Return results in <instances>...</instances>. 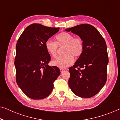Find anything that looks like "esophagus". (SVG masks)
I'll use <instances>...</instances> for the list:
<instances>
[{"instance_id": "esophagus-1", "label": "esophagus", "mask_w": 120, "mask_h": 120, "mask_svg": "<svg viewBox=\"0 0 120 120\" xmlns=\"http://www.w3.org/2000/svg\"><path fill=\"white\" fill-rule=\"evenodd\" d=\"M64 70H65L64 69L60 68V72H61V73H62V72H63V71H64Z\"/></svg>"}]
</instances>
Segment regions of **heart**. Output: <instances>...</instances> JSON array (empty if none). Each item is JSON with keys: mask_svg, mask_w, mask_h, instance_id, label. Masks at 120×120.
Returning <instances> with one entry per match:
<instances>
[{"mask_svg": "<svg viewBox=\"0 0 120 120\" xmlns=\"http://www.w3.org/2000/svg\"><path fill=\"white\" fill-rule=\"evenodd\" d=\"M56 42L48 39L45 42V48L48 53L53 57L58 55V47L63 48V53L52 61V64L60 68H67L74 63V56L78 57L83 53L84 43L80 37H74L73 34L67 32L62 33L56 37Z\"/></svg>", "mask_w": 120, "mask_h": 120, "instance_id": "obj_1", "label": "heart"}]
</instances>
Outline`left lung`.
<instances>
[{
    "label": "left lung",
    "instance_id": "8db88e82",
    "mask_svg": "<svg viewBox=\"0 0 120 120\" xmlns=\"http://www.w3.org/2000/svg\"><path fill=\"white\" fill-rule=\"evenodd\" d=\"M79 36L84 43L83 53L69 68L68 84L75 95L91 98L97 94L107 80L109 62L104 39L96 28L82 24L65 29Z\"/></svg>",
    "mask_w": 120,
    "mask_h": 120
}]
</instances>
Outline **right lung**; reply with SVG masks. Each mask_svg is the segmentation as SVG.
<instances>
[{"label": "right lung", "instance_id": "1", "mask_svg": "<svg viewBox=\"0 0 120 120\" xmlns=\"http://www.w3.org/2000/svg\"><path fill=\"white\" fill-rule=\"evenodd\" d=\"M58 31L59 28L32 24L25 29L16 44V82L31 99H41L49 96L60 74L58 67L48 65L51 57L45 45L46 41Z\"/></svg>", "mask_w": 120, "mask_h": 120}]
</instances>
